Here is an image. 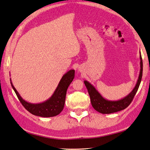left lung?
Here are the masks:
<instances>
[{"label":"left lung","mask_w":150,"mask_h":150,"mask_svg":"<svg viewBox=\"0 0 150 150\" xmlns=\"http://www.w3.org/2000/svg\"><path fill=\"white\" fill-rule=\"evenodd\" d=\"M140 74L138 76V79L136 86L134 87V89L132 90V91L123 98L118 100H108L105 99L103 97L95 87L90 83L89 81L86 80L84 81L85 86H86L87 91H88L89 95L90 96V99L92 106L94 109L101 114H112V113L117 112L121 111V110L125 109L127 107L129 106V104L131 103L132 99L136 95V93L138 89V87L141 82L142 76V70H143V64L142 56H141L140 52Z\"/></svg>","instance_id":"obj_1"}]
</instances>
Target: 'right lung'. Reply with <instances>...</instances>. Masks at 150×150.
<instances>
[{
	"label": "right lung",
	"mask_w": 150,
	"mask_h": 150,
	"mask_svg": "<svg viewBox=\"0 0 150 150\" xmlns=\"http://www.w3.org/2000/svg\"><path fill=\"white\" fill-rule=\"evenodd\" d=\"M74 74V70H70L69 71L65 73L61 79L57 88L53 93L52 97L43 103L38 104L30 103L23 99V98L13 86L11 79L10 83L19 101L27 111H29L30 114L37 115V116L50 117L59 115L63 110L67 89L73 81Z\"/></svg>",
	"instance_id": "1"
}]
</instances>
